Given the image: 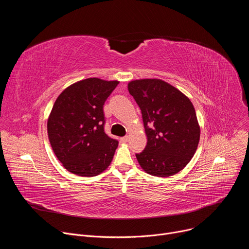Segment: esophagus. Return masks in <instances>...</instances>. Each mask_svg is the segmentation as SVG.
I'll return each mask as SVG.
<instances>
[{"label":"esophagus","instance_id":"obj_1","mask_svg":"<svg viewBox=\"0 0 249 249\" xmlns=\"http://www.w3.org/2000/svg\"><path fill=\"white\" fill-rule=\"evenodd\" d=\"M128 141H129V137L128 136H125V137L121 138V142H123V143H127Z\"/></svg>","mask_w":249,"mask_h":249}]
</instances>
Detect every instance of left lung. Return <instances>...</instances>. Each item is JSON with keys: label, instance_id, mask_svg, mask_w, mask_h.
<instances>
[{"label": "left lung", "instance_id": "1", "mask_svg": "<svg viewBox=\"0 0 249 249\" xmlns=\"http://www.w3.org/2000/svg\"><path fill=\"white\" fill-rule=\"evenodd\" d=\"M128 90L142 111L147 146L136 154L147 173L166 177L182 170L193 158L200 126L190 99L159 79L135 80Z\"/></svg>", "mask_w": 249, "mask_h": 249}]
</instances>
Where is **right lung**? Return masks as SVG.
Returning a JSON list of instances; mask_svg holds the SVG:
<instances>
[{"label":"right lung","instance_id":"1","mask_svg":"<svg viewBox=\"0 0 249 249\" xmlns=\"http://www.w3.org/2000/svg\"><path fill=\"white\" fill-rule=\"evenodd\" d=\"M119 84L89 78L65 89L47 121L52 150L63 166L79 176H96L112 161L118 141L104 132L103 105Z\"/></svg>","mask_w":249,"mask_h":249}]
</instances>
